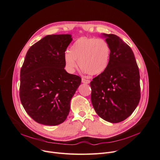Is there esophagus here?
<instances>
[{
	"instance_id": "1",
	"label": "esophagus",
	"mask_w": 160,
	"mask_h": 160,
	"mask_svg": "<svg viewBox=\"0 0 160 160\" xmlns=\"http://www.w3.org/2000/svg\"><path fill=\"white\" fill-rule=\"evenodd\" d=\"M82 82L83 83H90V80H87L85 78H82Z\"/></svg>"
}]
</instances>
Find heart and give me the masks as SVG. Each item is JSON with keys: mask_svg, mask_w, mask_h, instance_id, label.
Returning a JSON list of instances; mask_svg holds the SVG:
<instances>
[{"mask_svg": "<svg viewBox=\"0 0 160 160\" xmlns=\"http://www.w3.org/2000/svg\"><path fill=\"white\" fill-rule=\"evenodd\" d=\"M111 48L103 38L81 37L72 45L69 52L65 54V62L71 71L77 67L91 75H99L108 66Z\"/></svg>", "mask_w": 160, "mask_h": 160, "instance_id": "1", "label": "heart"}]
</instances>
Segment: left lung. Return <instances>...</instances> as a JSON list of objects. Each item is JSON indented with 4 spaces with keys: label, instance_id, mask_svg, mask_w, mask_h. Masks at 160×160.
I'll return each instance as SVG.
<instances>
[{
    "label": "left lung",
    "instance_id": "obj_1",
    "mask_svg": "<svg viewBox=\"0 0 160 160\" xmlns=\"http://www.w3.org/2000/svg\"><path fill=\"white\" fill-rule=\"evenodd\" d=\"M111 48L106 70L92 79L91 101L101 118L118 123L132 115L140 99V73L134 53L115 34H104Z\"/></svg>",
    "mask_w": 160,
    "mask_h": 160
}]
</instances>
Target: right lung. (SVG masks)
I'll use <instances>...</instances> for the list:
<instances>
[{
	"mask_svg": "<svg viewBox=\"0 0 160 160\" xmlns=\"http://www.w3.org/2000/svg\"><path fill=\"white\" fill-rule=\"evenodd\" d=\"M71 41L69 34L48 35L27 52L20 70V98L38 123L60 124L69 112L70 101L82 81L64 69L65 52Z\"/></svg>",
	"mask_w": 160,
	"mask_h": 160,
	"instance_id": "1",
	"label": "right lung"
}]
</instances>
